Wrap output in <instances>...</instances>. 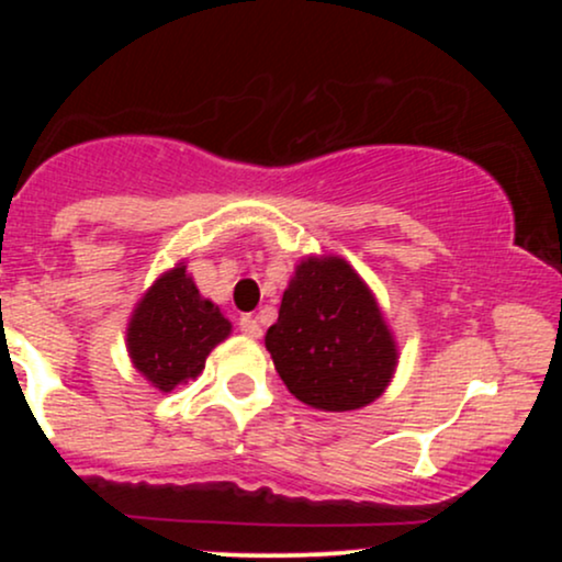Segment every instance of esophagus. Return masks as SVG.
Listing matches in <instances>:
<instances>
[{"instance_id":"34e87169","label":"esophagus","mask_w":562,"mask_h":562,"mask_svg":"<svg viewBox=\"0 0 562 562\" xmlns=\"http://www.w3.org/2000/svg\"><path fill=\"white\" fill-rule=\"evenodd\" d=\"M237 325H240V330L248 335V338H261V325H259V319L256 317H250V314H245V317H240V322H237Z\"/></svg>"}]
</instances>
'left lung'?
Instances as JSON below:
<instances>
[{"label":"left lung","mask_w":562,"mask_h":562,"mask_svg":"<svg viewBox=\"0 0 562 562\" xmlns=\"http://www.w3.org/2000/svg\"><path fill=\"white\" fill-rule=\"evenodd\" d=\"M263 344L288 391L325 412L375 402L398 362L375 295L338 256H308L295 267Z\"/></svg>","instance_id":"1"}]
</instances>
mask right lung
<instances>
[{"label": "right lung", "instance_id": "add662e5", "mask_svg": "<svg viewBox=\"0 0 562 562\" xmlns=\"http://www.w3.org/2000/svg\"><path fill=\"white\" fill-rule=\"evenodd\" d=\"M232 333L216 303L200 295L184 263L153 282L134 308L126 348L139 375L169 393L198 378L205 357Z\"/></svg>", "mask_w": 562, "mask_h": 562}]
</instances>
